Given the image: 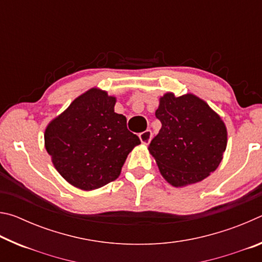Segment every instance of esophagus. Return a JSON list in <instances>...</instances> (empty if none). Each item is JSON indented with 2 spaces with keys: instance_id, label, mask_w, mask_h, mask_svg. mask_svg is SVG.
<instances>
[{
  "instance_id": "esophagus-1",
  "label": "esophagus",
  "mask_w": 262,
  "mask_h": 262,
  "mask_svg": "<svg viewBox=\"0 0 262 262\" xmlns=\"http://www.w3.org/2000/svg\"><path fill=\"white\" fill-rule=\"evenodd\" d=\"M140 136V140L143 144H148L150 140H151V136H152V133L150 129H147L145 132H142L141 134L139 135Z\"/></svg>"
}]
</instances>
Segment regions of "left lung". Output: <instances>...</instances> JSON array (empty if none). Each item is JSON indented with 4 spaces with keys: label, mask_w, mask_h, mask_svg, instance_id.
Segmentation results:
<instances>
[{
    "label": "left lung",
    "mask_w": 262,
    "mask_h": 262,
    "mask_svg": "<svg viewBox=\"0 0 262 262\" xmlns=\"http://www.w3.org/2000/svg\"><path fill=\"white\" fill-rule=\"evenodd\" d=\"M156 118L162 128L150 142L149 152L168 184L183 187L199 183L219 167L228 132L205 100L167 92L159 99Z\"/></svg>",
    "instance_id": "8db88e82"
}]
</instances>
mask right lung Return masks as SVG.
<instances>
[{
  "label": "right lung",
  "mask_w": 262,
  "mask_h": 262,
  "mask_svg": "<svg viewBox=\"0 0 262 262\" xmlns=\"http://www.w3.org/2000/svg\"><path fill=\"white\" fill-rule=\"evenodd\" d=\"M117 98L92 88L48 123L45 148L53 165L83 190L103 187L120 176L126 158L141 141L114 112Z\"/></svg>",
  "instance_id": "1"
}]
</instances>
